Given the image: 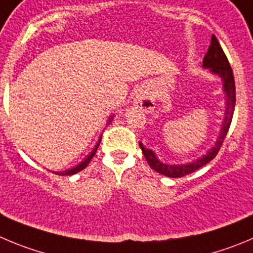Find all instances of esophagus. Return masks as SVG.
<instances>
[{"label": "esophagus", "instance_id": "esophagus-1", "mask_svg": "<svg viewBox=\"0 0 253 253\" xmlns=\"http://www.w3.org/2000/svg\"><path fill=\"white\" fill-rule=\"evenodd\" d=\"M134 105L145 112H152L155 108V100L145 88H141L134 94Z\"/></svg>", "mask_w": 253, "mask_h": 253}]
</instances>
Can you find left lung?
<instances>
[{"label":"left lung","mask_w":253,"mask_h":253,"mask_svg":"<svg viewBox=\"0 0 253 253\" xmlns=\"http://www.w3.org/2000/svg\"><path fill=\"white\" fill-rule=\"evenodd\" d=\"M204 66L207 68H211L212 72L217 73V75L223 80V87H225V92L226 94H227V103H226L227 107H226L225 121H223L221 134H219V138L217 140L216 145H214V147L212 148V150H210L206 155L202 156L201 159H198L197 161L191 162V164H187V165L162 164L161 161H159V159L156 157V155L152 152V151L143 147L142 143L140 142L141 150H142L143 155H145L146 160H147L151 169H153L156 172H159V173L164 174V176L172 177V178H176V177H183L186 176V174H190L192 173V172L197 171L198 169H201V167H204L205 165L209 164L210 161H212V160L216 157L217 153H218L219 148L222 147L223 141H225L226 138V134H227L228 128H230L231 126V122H232V116H233V111H235V105H236L235 77H233L232 68H231L230 62H228L227 56L225 55L222 47H221L218 40L216 39L214 35H212L209 51H207V53L205 55Z\"/></svg>","instance_id":"obj_1"}]
</instances>
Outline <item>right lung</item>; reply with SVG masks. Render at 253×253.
Returning <instances> with one entry per match:
<instances>
[{
	"instance_id": "obj_1",
	"label": "right lung",
	"mask_w": 253,
	"mask_h": 253,
	"mask_svg": "<svg viewBox=\"0 0 253 253\" xmlns=\"http://www.w3.org/2000/svg\"><path fill=\"white\" fill-rule=\"evenodd\" d=\"M111 119H112V117H111ZM108 122H111V120H110V121H108ZM100 142H101V138H100V140H98L97 145H96V147L93 148V151H92V152L89 153L88 156H87L86 159H84V161L81 162V164H79V165H77V166L72 167V169H67V171H63V172H56V173H57V174H61V176H71V174H75V173H77V172L81 171V169H84V167H87V165L89 164V161H91V160L93 159L94 153L97 152V148H98V146H100Z\"/></svg>"
}]
</instances>
